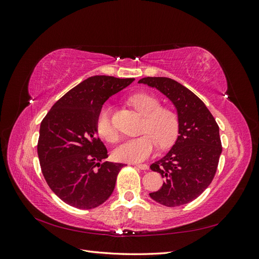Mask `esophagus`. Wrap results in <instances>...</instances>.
<instances>
[{
  "instance_id": "1",
  "label": "esophagus",
  "mask_w": 259,
  "mask_h": 259,
  "mask_svg": "<svg viewBox=\"0 0 259 259\" xmlns=\"http://www.w3.org/2000/svg\"><path fill=\"white\" fill-rule=\"evenodd\" d=\"M133 165H135L136 167H138V168H140V169H143V170H146V169L149 168L147 164H133Z\"/></svg>"
}]
</instances>
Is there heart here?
Instances as JSON below:
<instances>
[{"label":"heart","instance_id":"b5f03b06","mask_svg":"<svg viewBox=\"0 0 259 259\" xmlns=\"http://www.w3.org/2000/svg\"><path fill=\"white\" fill-rule=\"evenodd\" d=\"M143 116V136L132 138L117 147L114 158L122 162L138 163L148 159L156 149V143L161 148H167L175 143L178 136L179 122L175 111L167 107H161L159 99L148 93H137L128 99ZM98 134L110 143L115 142L117 134L110 119L108 107L100 109L96 119Z\"/></svg>","mask_w":259,"mask_h":259}]
</instances>
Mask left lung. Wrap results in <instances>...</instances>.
I'll return each instance as SVG.
<instances>
[{
    "instance_id": "1",
    "label": "left lung",
    "mask_w": 259,
    "mask_h": 259,
    "mask_svg": "<svg viewBox=\"0 0 259 259\" xmlns=\"http://www.w3.org/2000/svg\"><path fill=\"white\" fill-rule=\"evenodd\" d=\"M138 83L164 94L175 106L179 122L175 145L150 165L164 183L161 189L149 195L164 206L187 204L206 189L216 174L223 150L219 127L204 103L175 80L148 76Z\"/></svg>"
}]
</instances>
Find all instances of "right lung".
<instances>
[{
    "instance_id": "1",
    "label": "right lung",
    "mask_w": 259,
    "mask_h": 259,
    "mask_svg": "<svg viewBox=\"0 0 259 259\" xmlns=\"http://www.w3.org/2000/svg\"><path fill=\"white\" fill-rule=\"evenodd\" d=\"M134 79L94 75L56 101L40 126L37 155L46 183L67 204L91 209L112 194L122 163L108 158L96 119L106 100Z\"/></svg>"
}]
</instances>
